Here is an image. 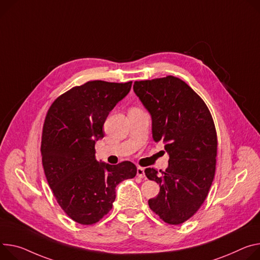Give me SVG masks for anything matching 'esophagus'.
Here are the masks:
<instances>
[{"label":"esophagus","instance_id":"34e87169","mask_svg":"<svg viewBox=\"0 0 260 260\" xmlns=\"http://www.w3.org/2000/svg\"><path fill=\"white\" fill-rule=\"evenodd\" d=\"M137 176H139L140 178H144L145 177V172H144L143 168H141V167L137 168Z\"/></svg>","mask_w":260,"mask_h":260}]
</instances>
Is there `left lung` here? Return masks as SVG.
Masks as SVG:
<instances>
[{"mask_svg": "<svg viewBox=\"0 0 260 260\" xmlns=\"http://www.w3.org/2000/svg\"><path fill=\"white\" fill-rule=\"evenodd\" d=\"M134 91L151 116L154 142L162 143L169 154L165 172L145 169L160 187L149 207L164 222L181 224L200 208L215 177L214 120L201 98L178 78L137 81Z\"/></svg>", "mask_w": 260, "mask_h": 260, "instance_id": "left-lung-1", "label": "left lung"}]
</instances>
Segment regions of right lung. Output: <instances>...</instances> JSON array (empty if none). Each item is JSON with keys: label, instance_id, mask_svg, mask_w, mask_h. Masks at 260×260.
<instances>
[{"label": "right lung", "instance_id": "obj_1", "mask_svg": "<svg viewBox=\"0 0 260 260\" xmlns=\"http://www.w3.org/2000/svg\"><path fill=\"white\" fill-rule=\"evenodd\" d=\"M132 83L87 82L62 94L46 114L41 141L45 177L61 208L77 223L99 222L113 206L117 184L137 174L131 161L109 165L95 157L107 117Z\"/></svg>", "mask_w": 260, "mask_h": 260}]
</instances>
